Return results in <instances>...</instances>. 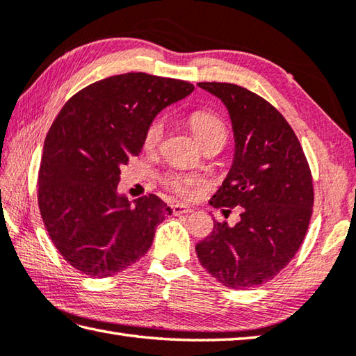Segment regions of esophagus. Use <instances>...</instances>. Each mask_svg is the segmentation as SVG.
Listing matches in <instances>:
<instances>
[{"mask_svg": "<svg viewBox=\"0 0 356 356\" xmlns=\"http://www.w3.org/2000/svg\"><path fill=\"white\" fill-rule=\"evenodd\" d=\"M172 212H173V216H183V213L193 212V207L187 206V204H173Z\"/></svg>", "mask_w": 356, "mask_h": 356, "instance_id": "1", "label": "esophagus"}]
</instances>
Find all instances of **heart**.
<instances>
[{"mask_svg": "<svg viewBox=\"0 0 356 356\" xmlns=\"http://www.w3.org/2000/svg\"><path fill=\"white\" fill-rule=\"evenodd\" d=\"M192 131L204 147L212 143H226L227 129L223 120L209 111H193L187 118ZM164 135V120L161 118L153 119L144 133V147L147 150H153L161 144ZM161 183L167 191H170L179 197H191L192 189L198 184V178L191 173L170 172L161 178Z\"/></svg>", "mask_w": 356, "mask_h": 356, "instance_id": "1", "label": "heart"}]
</instances>
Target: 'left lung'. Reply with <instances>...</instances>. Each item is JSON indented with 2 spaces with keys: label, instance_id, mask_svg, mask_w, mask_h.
<instances>
[{
  "label": "left lung",
  "instance_id": "left-lung-1",
  "mask_svg": "<svg viewBox=\"0 0 356 356\" xmlns=\"http://www.w3.org/2000/svg\"><path fill=\"white\" fill-rule=\"evenodd\" d=\"M221 99L232 120L236 155L209 203L229 213L234 226L213 221L197 243L206 271L231 290L268 282L290 264L305 238L313 212V178L296 133L274 106L234 83L200 82Z\"/></svg>",
  "mask_w": 356,
  "mask_h": 356
}]
</instances>
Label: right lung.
<instances>
[{
	"label": "right lung",
	"instance_id": "add662e5",
	"mask_svg": "<svg viewBox=\"0 0 356 356\" xmlns=\"http://www.w3.org/2000/svg\"><path fill=\"white\" fill-rule=\"evenodd\" d=\"M193 88L178 79L119 74L76 92L52 122L38 207L52 243L85 276L110 277L136 264L172 212L153 193L130 206L116 189L120 165L143 150L149 124Z\"/></svg>",
	"mask_w": 356,
	"mask_h": 356
}]
</instances>
